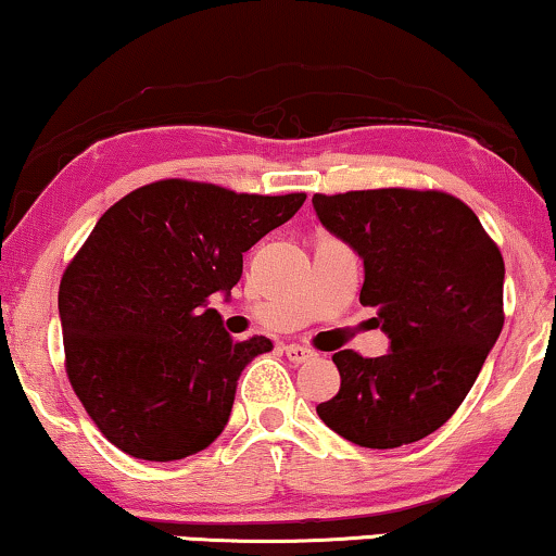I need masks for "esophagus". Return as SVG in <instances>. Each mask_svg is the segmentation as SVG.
<instances>
[{
	"label": "esophagus",
	"instance_id": "1",
	"mask_svg": "<svg viewBox=\"0 0 556 556\" xmlns=\"http://www.w3.org/2000/svg\"><path fill=\"white\" fill-rule=\"evenodd\" d=\"M285 353H287L289 359H292V363H307V359L315 357V353H312V350L304 348V345H287Z\"/></svg>",
	"mask_w": 556,
	"mask_h": 556
}]
</instances>
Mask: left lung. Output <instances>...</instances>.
I'll return each instance as SVG.
<instances>
[{
  "mask_svg": "<svg viewBox=\"0 0 556 556\" xmlns=\"http://www.w3.org/2000/svg\"><path fill=\"white\" fill-rule=\"evenodd\" d=\"M312 206L363 260L359 304L390 340L380 357L332 355L340 390L317 416L363 448L416 443L456 413L502 334V252L443 191L315 193Z\"/></svg>",
  "mask_w": 556,
  "mask_h": 556,
  "instance_id": "left-lung-1",
  "label": "left lung"
}]
</instances>
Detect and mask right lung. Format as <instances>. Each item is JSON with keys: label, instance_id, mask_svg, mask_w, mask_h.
I'll list each match as a JSON object with an SVG mask.
<instances>
[{"label": "right lung", "instance_id": "add662e5", "mask_svg": "<svg viewBox=\"0 0 556 556\" xmlns=\"http://www.w3.org/2000/svg\"><path fill=\"white\" fill-rule=\"evenodd\" d=\"M304 199L168 178L100 216L62 275L58 307L67 378L113 445L178 460L224 431L241 370L271 340L233 342L208 302L231 296L244 252Z\"/></svg>", "mask_w": 556, "mask_h": 556}]
</instances>
